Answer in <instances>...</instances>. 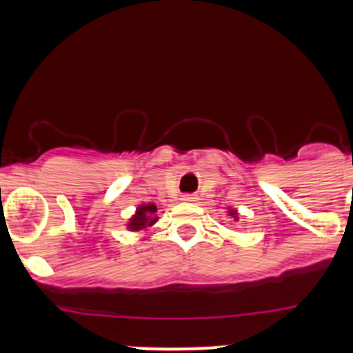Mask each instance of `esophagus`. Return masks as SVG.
Returning <instances> with one entry per match:
<instances>
[{
  "mask_svg": "<svg viewBox=\"0 0 353 353\" xmlns=\"http://www.w3.org/2000/svg\"><path fill=\"white\" fill-rule=\"evenodd\" d=\"M182 199H183V201H189V203H192V201H196V199H198V196H196V194H183Z\"/></svg>",
  "mask_w": 353,
  "mask_h": 353,
  "instance_id": "34e87169",
  "label": "esophagus"
}]
</instances>
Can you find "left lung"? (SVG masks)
Wrapping results in <instances>:
<instances>
[{
    "label": "left lung",
    "mask_w": 353,
    "mask_h": 353,
    "mask_svg": "<svg viewBox=\"0 0 353 353\" xmlns=\"http://www.w3.org/2000/svg\"><path fill=\"white\" fill-rule=\"evenodd\" d=\"M228 214H230V215H232V217H233V219H239V214H236V210H233V208H230V210H228Z\"/></svg>",
    "instance_id": "left-lung-1"
}]
</instances>
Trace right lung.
<instances>
[{"instance_id": "right-lung-1", "label": "right lung", "mask_w": 353, "mask_h": 353, "mask_svg": "<svg viewBox=\"0 0 353 353\" xmlns=\"http://www.w3.org/2000/svg\"><path fill=\"white\" fill-rule=\"evenodd\" d=\"M157 205H139V207L136 208V214L129 219L127 230H130V232H145L150 226H154V224L157 223Z\"/></svg>"}]
</instances>
